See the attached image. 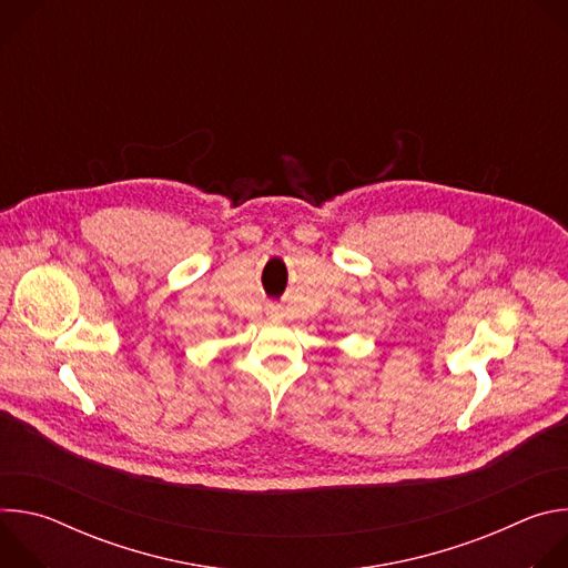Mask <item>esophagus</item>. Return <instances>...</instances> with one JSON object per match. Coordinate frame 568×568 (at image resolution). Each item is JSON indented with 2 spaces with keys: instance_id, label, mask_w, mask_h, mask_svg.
<instances>
[{
  "instance_id": "34e87169",
  "label": "esophagus",
  "mask_w": 568,
  "mask_h": 568,
  "mask_svg": "<svg viewBox=\"0 0 568 568\" xmlns=\"http://www.w3.org/2000/svg\"><path fill=\"white\" fill-rule=\"evenodd\" d=\"M267 316H272V318H278V316H281V310H278L276 305H267Z\"/></svg>"
}]
</instances>
